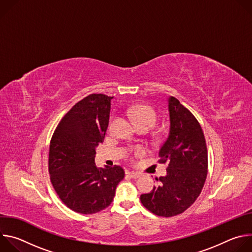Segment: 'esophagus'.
Here are the masks:
<instances>
[{
  "instance_id": "obj_1",
  "label": "esophagus",
  "mask_w": 252,
  "mask_h": 252,
  "mask_svg": "<svg viewBox=\"0 0 252 252\" xmlns=\"http://www.w3.org/2000/svg\"><path fill=\"white\" fill-rule=\"evenodd\" d=\"M126 174H127L129 177H131V178H138V177H140V175H141L139 172H134V171H127Z\"/></svg>"
}]
</instances>
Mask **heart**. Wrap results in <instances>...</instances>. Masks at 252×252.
I'll return each instance as SVG.
<instances>
[{
    "label": "heart",
    "mask_w": 252,
    "mask_h": 252,
    "mask_svg": "<svg viewBox=\"0 0 252 252\" xmlns=\"http://www.w3.org/2000/svg\"><path fill=\"white\" fill-rule=\"evenodd\" d=\"M129 113L137 126L147 125V126H150L151 127H154L158 122V117L156 112L147 105L133 106L129 110ZM142 153H143V150L141 149H137L135 151V154L137 156L141 155Z\"/></svg>",
    "instance_id": "1"
}]
</instances>
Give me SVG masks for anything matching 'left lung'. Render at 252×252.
I'll return each mask as SVG.
<instances>
[{
  "label": "left lung",
  "mask_w": 252,
  "mask_h": 252,
  "mask_svg": "<svg viewBox=\"0 0 252 252\" xmlns=\"http://www.w3.org/2000/svg\"><path fill=\"white\" fill-rule=\"evenodd\" d=\"M169 131L159 149V162H168L158 187L140 195L142 205L158 217L170 218L187 210L198 197L207 175V150L194 116L173 96L167 98Z\"/></svg>",
  "instance_id": "1"
}]
</instances>
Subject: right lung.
Returning <instances> with one entry per match:
<instances>
[{
    "label": "right lung",
    "mask_w": 252,
    "mask_h": 252,
    "mask_svg": "<svg viewBox=\"0 0 252 252\" xmlns=\"http://www.w3.org/2000/svg\"><path fill=\"white\" fill-rule=\"evenodd\" d=\"M113 96L92 94L77 102L58 125L50 145L49 172L61 200L71 210L96 213L114 200L125 177L119 166L96 167L95 148L109 126Z\"/></svg>",
    "instance_id": "obj_1"
}]
</instances>
